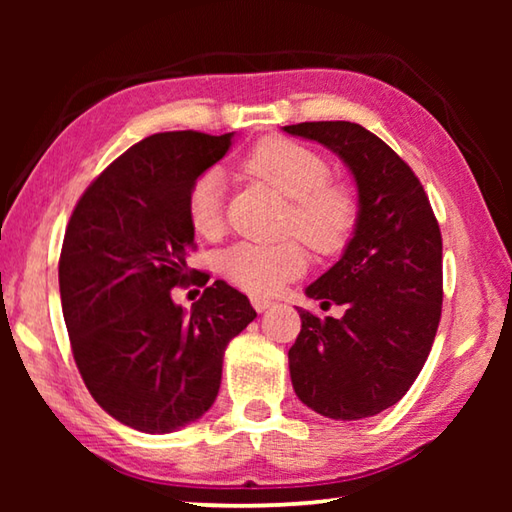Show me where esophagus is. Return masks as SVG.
I'll list each match as a JSON object with an SVG mask.
<instances>
[{
  "instance_id": "34e87169",
  "label": "esophagus",
  "mask_w": 512,
  "mask_h": 512,
  "mask_svg": "<svg viewBox=\"0 0 512 512\" xmlns=\"http://www.w3.org/2000/svg\"><path fill=\"white\" fill-rule=\"evenodd\" d=\"M250 302H253V307H255V311H259V314L266 311L268 307H273V300L262 298V296H253V298H250Z\"/></svg>"
}]
</instances>
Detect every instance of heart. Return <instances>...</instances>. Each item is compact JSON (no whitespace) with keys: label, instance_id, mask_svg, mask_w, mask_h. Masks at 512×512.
<instances>
[{"label":"heart","instance_id":"heart-1","mask_svg":"<svg viewBox=\"0 0 512 512\" xmlns=\"http://www.w3.org/2000/svg\"><path fill=\"white\" fill-rule=\"evenodd\" d=\"M246 171L291 198L287 232L305 239L318 253L339 250L354 228L357 203L348 187L329 180L323 155L287 137H268L255 144L244 158ZM223 176L207 169L187 194V214L198 235L210 237L223 219ZM307 266V255L298 241L280 246L237 244L221 255V271L232 284L250 293H268L284 280L296 277Z\"/></svg>","mask_w":512,"mask_h":512}]
</instances>
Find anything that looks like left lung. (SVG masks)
<instances>
[{
  "label": "left lung",
  "mask_w": 512,
  "mask_h": 512,
  "mask_svg": "<svg viewBox=\"0 0 512 512\" xmlns=\"http://www.w3.org/2000/svg\"><path fill=\"white\" fill-rule=\"evenodd\" d=\"M284 131L334 151L359 189L350 244L305 291L345 314L298 309L293 391L325 418H370L402 400L429 357L443 311V237L418 176L375 133L352 121H302Z\"/></svg>",
  "instance_id": "1"
}]
</instances>
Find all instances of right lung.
I'll list each match as a JSON object with an SVG mask.
<instances>
[{
	"instance_id": "obj_1",
	"label": "right lung",
	"mask_w": 512,
	"mask_h": 512,
	"mask_svg": "<svg viewBox=\"0 0 512 512\" xmlns=\"http://www.w3.org/2000/svg\"><path fill=\"white\" fill-rule=\"evenodd\" d=\"M232 135L155 133L85 189L58 262L72 354L103 411L144 433L196 422L214 404L228 343L257 316L223 280L187 311L171 289L192 282L187 214L194 180L228 153Z\"/></svg>"
}]
</instances>
